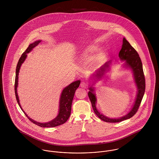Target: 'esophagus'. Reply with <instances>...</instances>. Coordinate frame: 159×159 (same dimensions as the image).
Returning <instances> with one entry per match:
<instances>
[{"mask_svg":"<svg viewBox=\"0 0 159 159\" xmlns=\"http://www.w3.org/2000/svg\"><path fill=\"white\" fill-rule=\"evenodd\" d=\"M80 86H81V87L82 88H86V87L88 86V84H87L86 82L83 81V82L81 83Z\"/></svg>","mask_w":159,"mask_h":159,"instance_id":"esophagus-1","label":"esophagus"}]
</instances>
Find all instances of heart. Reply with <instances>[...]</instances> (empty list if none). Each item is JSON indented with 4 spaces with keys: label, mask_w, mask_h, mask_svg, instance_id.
I'll return each mask as SVG.
<instances>
[{
    "label": "heart",
    "mask_w": 159,
    "mask_h": 159,
    "mask_svg": "<svg viewBox=\"0 0 159 159\" xmlns=\"http://www.w3.org/2000/svg\"><path fill=\"white\" fill-rule=\"evenodd\" d=\"M97 49H98V48L96 46H88L83 49L81 56L83 58L90 57V56H92L93 54H94L97 51ZM102 57V54H99L98 55V58L101 59Z\"/></svg>",
    "instance_id": "heart-1"
}]
</instances>
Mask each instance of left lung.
Listing matches in <instances>:
<instances>
[{
  "label": "left lung",
  "instance_id": "8db88e82",
  "mask_svg": "<svg viewBox=\"0 0 159 159\" xmlns=\"http://www.w3.org/2000/svg\"><path fill=\"white\" fill-rule=\"evenodd\" d=\"M119 57L121 60L125 61V66H126L127 67H129L134 72L135 83L138 88V93L136 95L135 102L131 111L127 115L120 118H108L103 116L102 114L100 113L97 110L95 107L96 97L95 93H93L94 90L92 87L89 88L90 91L88 92V96L91 100V104L94 113L102 120L110 123L119 122L122 120L130 119V117L134 116L138 110V108L139 107V105L141 104V100L143 99L145 92V77L143 72V65L141 59L136 50L131 46L129 42L125 38H124L122 40V48L119 53ZM110 63L111 62H107L102 67H101L100 70H98L97 71V74L95 75V76L98 79H100L102 77V76H103L104 72L106 70V68L109 67Z\"/></svg>",
  "mask_w": 159,
  "mask_h": 159
}]
</instances>
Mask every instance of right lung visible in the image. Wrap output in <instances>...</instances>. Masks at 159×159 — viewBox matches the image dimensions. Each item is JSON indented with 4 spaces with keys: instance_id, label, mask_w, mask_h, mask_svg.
Here are the masks:
<instances>
[{
    "instance_id": "right-lung-1",
    "label": "right lung",
    "mask_w": 159,
    "mask_h": 159,
    "mask_svg": "<svg viewBox=\"0 0 159 159\" xmlns=\"http://www.w3.org/2000/svg\"><path fill=\"white\" fill-rule=\"evenodd\" d=\"M41 40H38L35 42L34 43L29 45L28 48L26 49V50L24 52L21 56V57L19 59V61L18 62L17 66H16V76H15V96L17 100V102L20 107L21 109L23 110L22 108L21 107L20 103V100L18 98V95L17 93V87H18V75H19V71L21 67V64L24 62L25 61L26 57H27V54H28L34 47H35L39 43H40ZM80 84V81L78 80L72 83H71L68 86H67L61 93V99H60V103H59V113L57 115V116L53 119L52 120L46 122V123H40L36 122L33 119H30L27 116V115L23 112L25 114V116L27 117V118L34 124L37 125L38 126H40L41 127H54L58 125H60L61 124H64L67 120H68L70 113H71V103L73 101V98L75 93V91L78 89Z\"/></svg>"
}]
</instances>
